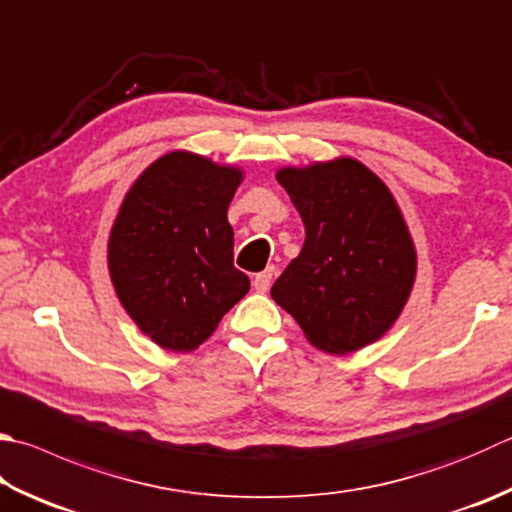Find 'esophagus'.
Wrapping results in <instances>:
<instances>
[{"instance_id": "esophagus-1", "label": "esophagus", "mask_w": 512, "mask_h": 512, "mask_svg": "<svg viewBox=\"0 0 512 512\" xmlns=\"http://www.w3.org/2000/svg\"><path fill=\"white\" fill-rule=\"evenodd\" d=\"M274 276H276V267H267V269H263V272H258L252 281L256 292H260V294L267 292L269 285H272V281H274Z\"/></svg>"}]
</instances>
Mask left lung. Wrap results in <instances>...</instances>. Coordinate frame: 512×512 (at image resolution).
Listing matches in <instances>:
<instances>
[{"mask_svg":"<svg viewBox=\"0 0 512 512\" xmlns=\"http://www.w3.org/2000/svg\"><path fill=\"white\" fill-rule=\"evenodd\" d=\"M276 180L303 218L305 243L272 298L323 352L347 354L381 339L417 274V252L390 189L352 158L285 167Z\"/></svg>","mask_w":512,"mask_h":512,"instance_id":"8db88e82","label":"left lung"}]
</instances>
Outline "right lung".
I'll list each match as a JSON object with an SVG mask.
<instances>
[{
  "label": "right lung",
  "instance_id": "1",
  "mask_svg": "<svg viewBox=\"0 0 512 512\" xmlns=\"http://www.w3.org/2000/svg\"><path fill=\"white\" fill-rule=\"evenodd\" d=\"M240 180L236 167L173 151L144 169L122 202L109 238L111 281L124 310L165 350H196L249 292L227 220Z\"/></svg>",
  "mask_w": 512,
  "mask_h": 512
}]
</instances>
